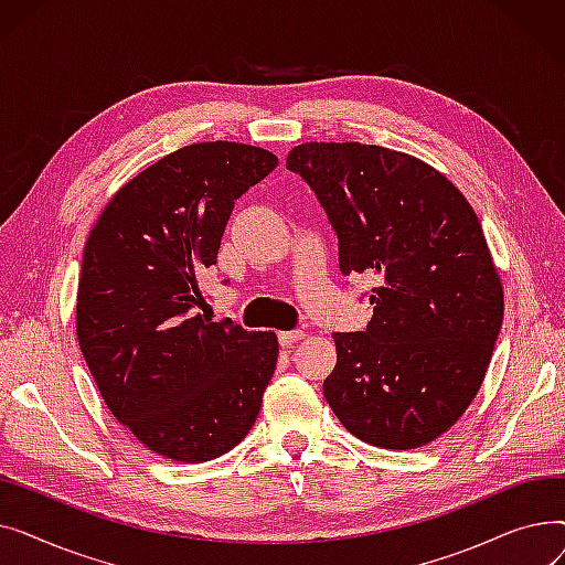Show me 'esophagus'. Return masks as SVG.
<instances>
[{"label": "esophagus", "instance_id": "1", "mask_svg": "<svg viewBox=\"0 0 565 565\" xmlns=\"http://www.w3.org/2000/svg\"><path fill=\"white\" fill-rule=\"evenodd\" d=\"M307 334L302 332V330H292V332H281L279 334V343L284 345V348H290L292 343H298V341H302Z\"/></svg>", "mask_w": 565, "mask_h": 565}]
</instances>
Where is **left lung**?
Listing matches in <instances>:
<instances>
[{"label":"left lung","mask_w":565,"mask_h":565,"mask_svg":"<svg viewBox=\"0 0 565 565\" xmlns=\"http://www.w3.org/2000/svg\"><path fill=\"white\" fill-rule=\"evenodd\" d=\"M300 173L339 237L341 275H377L364 332H334L322 394L339 422L380 449L447 433L481 390L503 320L483 228L430 164L360 141L295 146Z\"/></svg>","instance_id":"obj_1"}]
</instances>
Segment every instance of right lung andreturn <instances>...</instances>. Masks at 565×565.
<instances>
[{"instance_id":"right-lung-1","label":"right lung","mask_w":565,"mask_h":565,"mask_svg":"<svg viewBox=\"0 0 565 565\" xmlns=\"http://www.w3.org/2000/svg\"><path fill=\"white\" fill-rule=\"evenodd\" d=\"M277 156L203 141L137 173L88 235L77 288V341L103 401L146 449L213 460L254 426L279 343L231 318L196 313L235 199Z\"/></svg>"}]
</instances>
